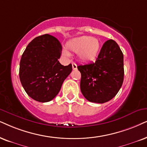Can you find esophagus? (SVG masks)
Segmentation results:
<instances>
[{"label": "esophagus", "mask_w": 147, "mask_h": 147, "mask_svg": "<svg viewBox=\"0 0 147 147\" xmlns=\"http://www.w3.org/2000/svg\"><path fill=\"white\" fill-rule=\"evenodd\" d=\"M72 69L73 70H77V66L75 63H72Z\"/></svg>", "instance_id": "34e87169"}]
</instances>
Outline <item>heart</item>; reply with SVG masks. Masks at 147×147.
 I'll use <instances>...</instances> for the list:
<instances>
[{"instance_id":"1","label":"heart","mask_w":147,"mask_h":147,"mask_svg":"<svg viewBox=\"0 0 147 147\" xmlns=\"http://www.w3.org/2000/svg\"><path fill=\"white\" fill-rule=\"evenodd\" d=\"M100 43L97 38L91 36H83L73 38L66 43V48L72 53H78L80 60L83 62H90L94 60L100 49ZM65 55H69L66 50L63 51Z\"/></svg>"}]
</instances>
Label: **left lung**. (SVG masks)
<instances>
[{"label":"left lung","instance_id":"8db88e82","mask_svg":"<svg viewBox=\"0 0 147 147\" xmlns=\"http://www.w3.org/2000/svg\"><path fill=\"white\" fill-rule=\"evenodd\" d=\"M81 91L88 101L102 104L117 95L124 77L123 55L115 40L104 43L95 62L79 65Z\"/></svg>","mask_w":147,"mask_h":147}]
</instances>
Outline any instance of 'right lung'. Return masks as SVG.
I'll use <instances>...</instances> for the list:
<instances>
[{"label":"right lung","mask_w":147,"mask_h":147,"mask_svg":"<svg viewBox=\"0 0 147 147\" xmlns=\"http://www.w3.org/2000/svg\"><path fill=\"white\" fill-rule=\"evenodd\" d=\"M62 47L49 34L34 38L28 45L20 63V79L30 97L40 102L51 101L60 92L64 81L72 72V64L58 61Z\"/></svg>","instance_id":"obj_1"}]
</instances>
